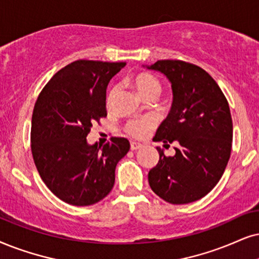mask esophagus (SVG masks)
Wrapping results in <instances>:
<instances>
[{
    "mask_svg": "<svg viewBox=\"0 0 259 259\" xmlns=\"http://www.w3.org/2000/svg\"><path fill=\"white\" fill-rule=\"evenodd\" d=\"M142 145H141L140 142H136V141H133V142H130V149L132 150H136V149H140Z\"/></svg>",
    "mask_w": 259,
    "mask_h": 259,
    "instance_id": "obj_1",
    "label": "esophagus"
}]
</instances>
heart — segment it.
Returning a JSON list of instances; mask_svg holds the SVG:
<instances>
[{"mask_svg": "<svg viewBox=\"0 0 259 259\" xmlns=\"http://www.w3.org/2000/svg\"><path fill=\"white\" fill-rule=\"evenodd\" d=\"M134 87L139 92V94L143 99H156L162 90L160 81L153 75L148 73H141L136 75L133 80ZM116 93V88H111L107 96V105H111L112 99ZM154 125V122L150 118L129 120L125 124V132L134 137H145Z\"/></svg>", "mask_w": 259, "mask_h": 259, "instance_id": "obj_1", "label": "heart"}]
</instances>
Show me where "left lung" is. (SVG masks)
<instances>
[{
  "instance_id": "8db88e82",
  "label": "left lung",
  "mask_w": 259,
  "mask_h": 259,
  "mask_svg": "<svg viewBox=\"0 0 259 259\" xmlns=\"http://www.w3.org/2000/svg\"><path fill=\"white\" fill-rule=\"evenodd\" d=\"M171 82L173 101L153 141L177 143L176 154L160 159L148 173L150 188L163 201L186 204L204 197L218 184L231 156L233 123L225 94L207 71L178 60L147 67Z\"/></svg>"
}]
</instances>
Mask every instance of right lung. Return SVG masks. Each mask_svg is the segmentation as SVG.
Returning <instances> with one entry per match:
<instances>
[{
	"instance_id": "obj_1",
	"label": "right lung",
	"mask_w": 259,
	"mask_h": 259,
	"mask_svg": "<svg viewBox=\"0 0 259 259\" xmlns=\"http://www.w3.org/2000/svg\"><path fill=\"white\" fill-rule=\"evenodd\" d=\"M125 62L78 60L57 71L39 94L32 114L31 149L50 191L71 205H92L110 194L114 171L129 152L124 137L88 145L92 126L107 116L106 88Z\"/></svg>"
}]
</instances>
